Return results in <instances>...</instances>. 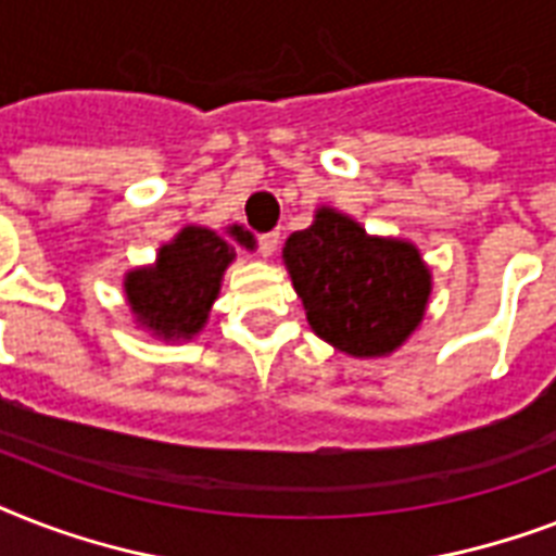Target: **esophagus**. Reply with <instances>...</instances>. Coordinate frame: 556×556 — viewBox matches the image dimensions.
I'll return each instance as SVG.
<instances>
[{
	"label": "esophagus",
	"mask_w": 556,
	"mask_h": 556,
	"mask_svg": "<svg viewBox=\"0 0 556 556\" xmlns=\"http://www.w3.org/2000/svg\"><path fill=\"white\" fill-rule=\"evenodd\" d=\"M277 244H279L277 230H270V233L260 236V253H262V256H274V253H277Z\"/></svg>",
	"instance_id": "34e87169"
}]
</instances>
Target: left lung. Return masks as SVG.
Returning <instances> with one entry per match:
<instances>
[{"label":"left lung","mask_w":556,"mask_h":556,"mask_svg":"<svg viewBox=\"0 0 556 556\" xmlns=\"http://www.w3.org/2000/svg\"><path fill=\"white\" fill-rule=\"evenodd\" d=\"M282 262L314 334L349 357L397 352L430 305L432 274L421 251L409 239L366 233L329 204L288 236Z\"/></svg>","instance_id":"left-lung-1"}]
</instances>
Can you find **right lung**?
<instances>
[{"label": "right lung", "instance_id": "right-lung-1", "mask_svg": "<svg viewBox=\"0 0 556 556\" xmlns=\"http://www.w3.org/2000/svg\"><path fill=\"white\" fill-rule=\"evenodd\" d=\"M236 248L256 251V239L242 225H227L225 233L204 225L181 227L161 244L152 265L126 270L124 294L135 326L167 343L195 338L207 326Z\"/></svg>", "mask_w": 556, "mask_h": 556}]
</instances>
